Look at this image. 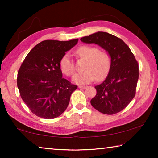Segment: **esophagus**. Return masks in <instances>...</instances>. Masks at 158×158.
Returning <instances> with one entry per match:
<instances>
[{"label": "esophagus", "instance_id": "esophagus-1", "mask_svg": "<svg viewBox=\"0 0 158 158\" xmlns=\"http://www.w3.org/2000/svg\"><path fill=\"white\" fill-rule=\"evenodd\" d=\"M79 88L81 89H85L87 88V86H85V85H79Z\"/></svg>", "mask_w": 158, "mask_h": 158}]
</instances>
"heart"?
I'll return each mask as SVG.
<instances>
[{
    "label": "heart",
    "instance_id": "heart-1",
    "mask_svg": "<svg viewBox=\"0 0 158 158\" xmlns=\"http://www.w3.org/2000/svg\"><path fill=\"white\" fill-rule=\"evenodd\" d=\"M75 53L85 60L83 67L84 71L75 74L73 77V81L75 84H86L95 79L100 81L107 75L111 67V58L108 53L100 52L98 47L89 45L77 48ZM59 66L65 75L73 74L74 65L69 53H65L60 58Z\"/></svg>",
    "mask_w": 158,
    "mask_h": 158
}]
</instances>
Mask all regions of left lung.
<instances>
[{"mask_svg":"<svg viewBox=\"0 0 158 158\" xmlns=\"http://www.w3.org/2000/svg\"><path fill=\"white\" fill-rule=\"evenodd\" d=\"M81 41L96 44L108 52L111 67L107 77L95 85L96 95L90 104L101 113L117 114L129 105L135 96L139 79V64L129 47L113 35L97 32L83 37Z\"/></svg>","mask_w":158,"mask_h":158,"instance_id":"1","label":"left lung"}]
</instances>
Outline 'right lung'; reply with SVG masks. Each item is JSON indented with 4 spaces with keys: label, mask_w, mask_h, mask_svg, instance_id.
I'll use <instances>...</instances> for the list:
<instances>
[{
    "label": "right lung",
    "mask_w": 158,
    "mask_h": 158,
    "mask_svg": "<svg viewBox=\"0 0 158 158\" xmlns=\"http://www.w3.org/2000/svg\"><path fill=\"white\" fill-rule=\"evenodd\" d=\"M77 42L78 39L44 40L31 50L21 64L17 74L18 89L23 102L37 116L55 118L68 107L77 85L63 78L59 63Z\"/></svg>",
    "instance_id": "add662e5"
}]
</instances>
